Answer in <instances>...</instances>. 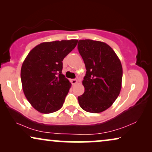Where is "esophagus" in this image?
<instances>
[{
	"label": "esophagus",
	"mask_w": 152,
	"mask_h": 152,
	"mask_svg": "<svg viewBox=\"0 0 152 152\" xmlns=\"http://www.w3.org/2000/svg\"><path fill=\"white\" fill-rule=\"evenodd\" d=\"M70 82H71V84L72 85H75V84H77V80H75V79H72V80H70Z\"/></svg>",
	"instance_id": "34e87169"
}]
</instances>
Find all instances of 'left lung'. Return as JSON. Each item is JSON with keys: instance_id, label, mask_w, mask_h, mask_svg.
<instances>
[{"instance_id": "8db88e82", "label": "left lung", "mask_w": 152, "mask_h": 152, "mask_svg": "<svg viewBox=\"0 0 152 152\" xmlns=\"http://www.w3.org/2000/svg\"><path fill=\"white\" fill-rule=\"evenodd\" d=\"M86 69L82 84L84 93L79 104L89 113H101L111 107L122 88V67L115 52L106 43L80 40L77 46Z\"/></svg>"}]
</instances>
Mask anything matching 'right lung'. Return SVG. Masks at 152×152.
Returning a JSON list of instances; mask_svg holds the SVG:
<instances>
[{
    "mask_svg": "<svg viewBox=\"0 0 152 152\" xmlns=\"http://www.w3.org/2000/svg\"><path fill=\"white\" fill-rule=\"evenodd\" d=\"M78 40L43 42L28 53L20 70L23 91L32 107L42 113L61 109L71 84L62 74V61Z\"/></svg>",
    "mask_w": 152,
    "mask_h": 152,
    "instance_id": "obj_1",
    "label": "right lung"
}]
</instances>
